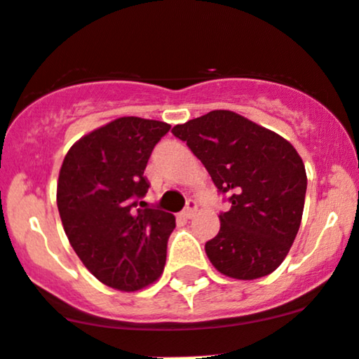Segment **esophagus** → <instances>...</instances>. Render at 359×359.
I'll return each mask as SVG.
<instances>
[{"instance_id": "esophagus-1", "label": "esophagus", "mask_w": 359, "mask_h": 359, "mask_svg": "<svg viewBox=\"0 0 359 359\" xmlns=\"http://www.w3.org/2000/svg\"><path fill=\"white\" fill-rule=\"evenodd\" d=\"M196 211H198V203H196V201H189L187 203V206H186V210H184L182 212H180V215H182V218H186V219H191L192 216L196 215Z\"/></svg>"}]
</instances>
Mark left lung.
I'll list each match as a JSON object with an SVG mask.
<instances>
[{"label": "left lung", "instance_id": "1", "mask_svg": "<svg viewBox=\"0 0 359 359\" xmlns=\"http://www.w3.org/2000/svg\"><path fill=\"white\" fill-rule=\"evenodd\" d=\"M173 136L203 161L230 210L206 254L219 273L257 279L281 266L293 245L305 206L306 172L285 137L231 110L177 124Z\"/></svg>", "mask_w": 359, "mask_h": 359}]
</instances>
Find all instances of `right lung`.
<instances>
[{
	"mask_svg": "<svg viewBox=\"0 0 359 359\" xmlns=\"http://www.w3.org/2000/svg\"><path fill=\"white\" fill-rule=\"evenodd\" d=\"M168 129L119 117L80 137L62 160L56 199L66 237L86 269L114 290H143L163 273L175 218L137 201L149 187V155Z\"/></svg>",
	"mask_w": 359,
	"mask_h": 359,
	"instance_id": "add662e5",
	"label": "right lung"
}]
</instances>
